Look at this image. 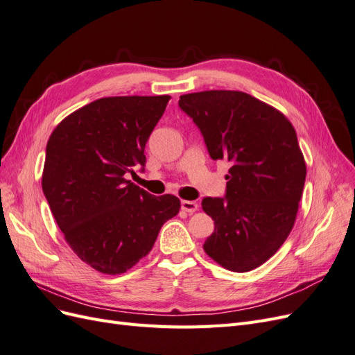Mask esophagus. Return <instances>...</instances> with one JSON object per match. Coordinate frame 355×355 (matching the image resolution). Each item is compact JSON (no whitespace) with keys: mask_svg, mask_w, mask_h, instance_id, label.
I'll return each instance as SVG.
<instances>
[{"mask_svg":"<svg viewBox=\"0 0 355 355\" xmlns=\"http://www.w3.org/2000/svg\"><path fill=\"white\" fill-rule=\"evenodd\" d=\"M180 207L184 211H188V213H194L198 210V204L196 201H189V200H184L180 202Z\"/></svg>","mask_w":355,"mask_h":355,"instance_id":"esophagus-1","label":"esophagus"}]
</instances>
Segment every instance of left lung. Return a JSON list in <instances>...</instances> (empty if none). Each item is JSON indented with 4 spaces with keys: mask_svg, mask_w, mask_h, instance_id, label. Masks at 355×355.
Returning a JSON list of instances; mask_svg holds the SVG:
<instances>
[{
    "mask_svg": "<svg viewBox=\"0 0 355 355\" xmlns=\"http://www.w3.org/2000/svg\"><path fill=\"white\" fill-rule=\"evenodd\" d=\"M179 106L210 157L231 164L227 197L201 202L214 220L204 252L225 270L252 271L275 254L296 220L306 164L295 127L274 106L235 90L182 94Z\"/></svg>",
    "mask_w": 355,
    "mask_h": 355,
    "instance_id": "1",
    "label": "left lung"
}]
</instances>
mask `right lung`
<instances>
[{"label":"right lung","instance_id":"obj_1","mask_svg":"<svg viewBox=\"0 0 355 355\" xmlns=\"http://www.w3.org/2000/svg\"><path fill=\"white\" fill-rule=\"evenodd\" d=\"M168 94L112 96L73 111L50 135L42 192L68 245L83 262L123 274L151 252L175 196H151L124 178L145 166V145Z\"/></svg>","mask_w":355,"mask_h":355}]
</instances>
